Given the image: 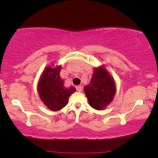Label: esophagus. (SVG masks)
I'll return each mask as SVG.
<instances>
[{
    "label": "esophagus",
    "mask_w": 158,
    "mask_h": 158,
    "mask_svg": "<svg viewBox=\"0 0 158 158\" xmlns=\"http://www.w3.org/2000/svg\"><path fill=\"white\" fill-rule=\"evenodd\" d=\"M75 88H76V90L77 91H78V92H81V91H82V86H81V85H77V86H76V87H75Z\"/></svg>",
    "instance_id": "obj_1"
}]
</instances>
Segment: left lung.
<instances>
[{
	"label": "left lung",
	"instance_id": "obj_1",
	"mask_svg": "<svg viewBox=\"0 0 158 158\" xmlns=\"http://www.w3.org/2000/svg\"><path fill=\"white\" fill-rule=\"evenodd\" d=\"M90 106L101 110L113 100L116 93V86L113 79L106 69L96 68L90 83L84 88Z\"/></svg>",
	"mask_w": 158,
	"mask_h": 158
}]
</instances>
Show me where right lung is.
<instances>
[{
    "instance_id": "right-lung-1",
    "label": "right lung",
    "mask_w": 158,
    "mask_h": 158,
    "mask_svg": "<svg viewBox=\"0 0 158 158\" xmlns=\"http://www.w3.org/2000/svg\"><path fill=\"white\" fill-rule=\"evenodd\" d=\"M60 66L56 68L48 66L39 82L38 92L41 100L52 111H59L65 106L69 97L76 90L74 87H64V81L60 77Z\"/></svg>"
}]
</instances>
